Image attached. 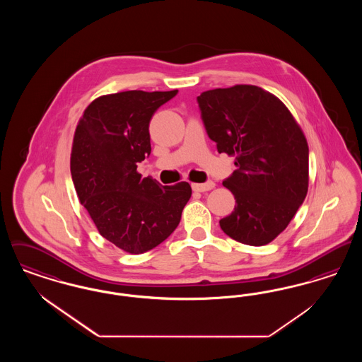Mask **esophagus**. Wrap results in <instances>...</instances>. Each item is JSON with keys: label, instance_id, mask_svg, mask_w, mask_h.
Masks as SVG:
<instances>
[{"label": "esophagus", "instance_id": "34e87169", "mask_svg": "<svg viewBox=\"0 0 362 362\" xmlns=\"http://www.w3.org/2000/svg\"><path fill=\"white\" fill-rule=\"evenodd\" d=\"M214 182L213 180H207L206 183H192L191 187L194 191H198V192H205L209 189H214Z\"/></svg>", "mask_w": 362, "mask_h": 362}]
</instances>
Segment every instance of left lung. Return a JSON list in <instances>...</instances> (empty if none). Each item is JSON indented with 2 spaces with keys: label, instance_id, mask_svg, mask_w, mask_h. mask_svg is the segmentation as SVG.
I'll return each instance as SVG.
<instances>
[{
  "label": "left lung",
  "instance_id": "obj_1",
  "mask_svg": "<svg viewBox=\"0 0 362 362\" xmlns=\"http://www.w3.org/2000/svg\"><path fill=\"white\" fill-rule=\"evenodd\" d=\"M207 136L238 170L223 185L236 199L220 220L229 238L264 245L292 221L308 191V144L291 111L255 86L218 88L197 98Z\"/></svg>",
  "mask_w": 362,
  "mask_h": 362
}]
</instances>
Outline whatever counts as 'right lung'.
Here are the masks:
<instances>
[{
    "mask_svg": "<svg viewBox=\"0 0 362 362\" xmlns=\"http://www.w3.org/2000/svg\"><path fill=\"white\" fill-rule=\"evenodd\" d=\"M176 93L100 96L86 107L74 133L70 171L80 202L104 239L130 254L165 240L191 197L187 182L161 186L137 173L138 163L151 155L149 122Z\"/></svg>",
    "mask_w": 362,
    "mask_h": 362,
    "instance_id": "right-lung-1",
    "label": "right lung"
}]
</instances>
